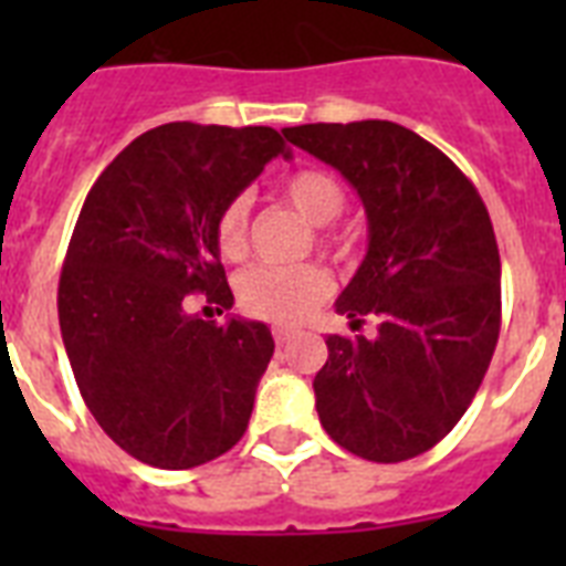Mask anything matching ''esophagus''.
<instances>
[{"mask_svg":"<svg viewBox=\"0 0 566 566\" xmlns=\"http://www.w3.org/2000/svg\"><path fill=\"white\" fill-rule=\"evenodd\" d=\"M273 337H275V344H279V346H287L293 337H296V332H291V328H275Z\"/></svg>","mask_w":566,"mask_h":566,"instance_id":"34e87169","label":"esophagus"}]
</instances>
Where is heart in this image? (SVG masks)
I'll list each match as a JSON object with an SVG mask.
<instances>
[{"label":"heart","mask_w":566,"mask_h":566,"mask_svg":"<svg viewBox=\"0 0 566 566\" xmlns=\"http://www.w3.org/2000/svg\"><path fill=\"white\" fill-rule=\"evenodd\" d=\"M279 196L300 213L302 220L317 226V247L335 255H346L349 243L337 238L326 226L344 213L346 193L335 176L326 170H300L279 185ZM249 202L243 196L231 199L217 217L213 238L222 258L238 261L247 252ZM332 291V279L319 264L293 266H249L238 279V302L249 317L266 319L275 326H296L326 300Z\"/></svg>","instance_id":"1"}]
</instances>
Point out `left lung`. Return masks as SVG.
I'll list each match as a JSON object with an SVG mask.
<instances>
[{
  "label": "left lung",
  "mask_w": 566,
  "mask_h": 566,
  "mask_svg": "<svg viewBox=\"0 0 566 566\" xmlns=\"http://www.w3.org/2000/svg\"><path fill=\"white\" fill-rule=\"evenodd\" d=\"M284 137L344 176L367 213V255L335 308L376 337L328 335L314 378L328 438L396 464L464 417L500 337V249L473 181L387 119L311 123Z\"/></svg>",
  "instance_id": "1"
}]
</instances>
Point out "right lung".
Instances as JSON below:
<instances>
[{
	"mask_svg": "<svg viewBox=\"0 0 566 566\" xmlns=\"http://www.w3.org/2000/svg\"><path fill=\"white\" fill-rule=\"evenodd\" d=\"M275 155L291 149L270 126L167 123L84 199L57 284L61 337L84 405L144 464L190 470L247 431L273 335L185 305L190 293L234 305L213 226Z\"/></svg>",
	"mask_w": 566,
	"mask_h": 566,
	"instance_id": "obj_1",
	"label": "right lung"
}]
</instances>
